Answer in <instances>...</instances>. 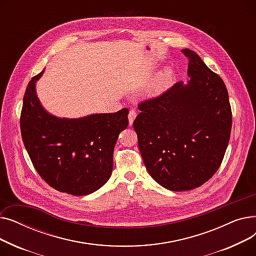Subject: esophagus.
I'll return each instance as SVG.
<instances>
[{"label": "esophagus", "mask_w": 256, "mask_h": 256, "mask_svg": "<svg viewBox=\"0 0 256 256\" xmlns=\"http://www.w3.org/2000/svg\"><path fill=\"white\" fill-rule=\"evenodd\" d=\"M136 116H137V113H136L135 110L130 111V113H128V124H130V126H132L134 124V120H135Z\"/></svg>", "instance_id": "esophagus-1"}]
</instances>
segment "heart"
Returning <instances> with one entry per match:
<instances>
[{
	"label": "heart",
	"instance_id": "b5f03b06",
	"mask_svg": "<svg viewBox=\"0 0 256 256\" xmlns=\"http://www.w3.org/2000/svg\"><path fill=\"white\" fill-rule=\"evenodd\" d=\"M169 78H170V72L169 70H165L162 74H160V76H158V78L154 80V83L152 84V88L154 90H158L160 88H162L168 82Z\"/></svg>",
	"mask_w": 256,
	"mask_h": 256
}]
</instances>
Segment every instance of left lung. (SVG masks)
I'll return each mask as SVG.
<instances>
[{"mask_svg":"<svg viewBox=\"0 0 256 256\" xmlns=\"http://www.w3.org/2000/svg\"><path fill=\"white\" fill-rule=\"evenodd\" d=\"M186 84L139 104L134 121L144 165L170 191H188L219 169L232 130V108L223 80L189 48Z\"/></svg>","mask_w":256,"mask_h":256,"instance_id":"left-lung-1","label":"left lung"}]
</instances>
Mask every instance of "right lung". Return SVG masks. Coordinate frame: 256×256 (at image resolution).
Instances as JSON below:
<instances>
[{
	"instance_id": "right-lung-1",
	"label": "right lung",
	"mask_w": 256,
	"mask_h": 256,
	"mask_svg": "<svg viewBox=\"0 0 256 256\" xmlns=\"http://www.w3.org/2000/svg\"><path fill=\"white\" fill-rule=\"evenodd\" d=\"M42 70L26 86L20 114L22 138L42 178L57 191L74 196L98 190L110 178L113 152L128 124V110L59 118L46 112L36 94Z\"/></svg>"
}]
</instances>
